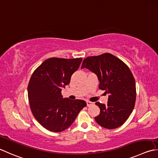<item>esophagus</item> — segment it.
<instances>
[{"mask_svg": "<svg viewBox=\"0 0 158 158\" xmlns=\"http://www.w3.org/2000/svg\"><path fill=\"white\" fill-rule=\"evenodd\" d=\"M86 103H87V106L88 107H89V106H92V105H93V103H92V102L89 101H86Z\"/></svg>", "mask_w": 158, "mask_h": 158, "instance_id": "esophagus-1", "label": "esophagus"}]
</instances>
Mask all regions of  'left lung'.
I'll return each mask as SVG.
<instances>
[{"instance_id":"8db88e82","label":"left lung","mask_w":158,"mask_h":158,"mask_svg":"<svg viewBox=\"0 0 158 158\" xmlns=\"http://www.w3.org/2000/svg\"><path fill=\"white\" fill-rule=\"evenodd\" d=\"M97 75L99 86L109 94L107 105L97 102L100 114L94 119L108 129H116L125 123L134 110L136 98L135 82L130 69L122 60L110 53L88 57L81 69Z\"/></svg>"}]
</instances>
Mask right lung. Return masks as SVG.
Instances as JSON below:
<instances>
[{"label": "right lung", "instance_id": "obj_1", "mask_svg": "<svg viewBox=\"0 0 158 158\" xmlns=\"http://www.w3.org/2000/svg\"><path fill=\"white\" fill-rule=\"evenodd\" d=\"M82 58L46 60L32 74L28 85V97L35 118L45 129L61 132L73 124L87 106L85 101L63 98L61 89L69 85Z\"/></svg>", "mask_w": 158, "mask_h": 158}]
</instances>
